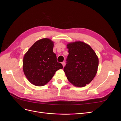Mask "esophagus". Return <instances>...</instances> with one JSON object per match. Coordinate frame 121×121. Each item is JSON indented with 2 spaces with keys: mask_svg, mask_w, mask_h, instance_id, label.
<instances>
[{
  "mask_svg": "<svg viewBox=\"0 0 121 121\" xmlns=\"http://www.w3.org/2000/svg\"><path fill=\"white\" fill-rule=\"evenodd\" d=\"M62 65H63V67H64V66H65V62H63L62 63Z\"/></svg>",
  "mask_w": 121,
  "mask_h": 121,
  "instance_id": "34e87169",
  "label": "esophagus"
}]
</instances>
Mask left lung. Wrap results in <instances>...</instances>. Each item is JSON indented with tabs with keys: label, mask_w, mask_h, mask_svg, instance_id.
<instances>
[{
	"label": "left lung",
	"mask_w": 121,
	"mask_h": 121,
	"mask_svg": "<svg viewBox=\"0 0 121 121\" xmlns=\"http://www.w3.org/2000/svg\"><path fill=\"white\" fill-rule=\"evenodd\" d=\"M69 55L64 71L69 81L78 87L85 86L98 71L99 58L89 44L81 41L67 44Z\"/></svg>",
	"instance_id": "left-lung-1"
}]
</instances>
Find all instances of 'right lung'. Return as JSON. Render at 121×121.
<instances>
[{"instance_id": "1", "label": "right lung", "mask_w": 121, "mask_h": 121, "mask_svg": "<svg viewBox=\"0 0 121 121\" xmlns=\"http://www.w3.org/2000/svg\"><path fill=\"white\" fill-rule=\"evenodd\" d=\"M54 42L48 38L36 42L28 50L23 59V71L27 79L37 86L46 85L55 72L63 69L53 52Z\"/></svg>"}]
</instances>
